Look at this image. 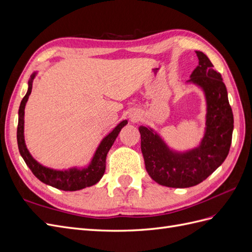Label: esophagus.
I'll use <instances>...</instances> for the list:
<instances>
[{"label": "esophagus", "instance_id": "1", "mask_svg": "<svg viewBox=\"0 0 252 252\" xmlns=\"http://www.w3.org/2000/svg\"><path fill=\"white\" fill-rule=\"evenodd\" d=\"M142 117V114L140 111H131L130 113H129V118H130V120L132 122H138Z\"/></svg>", "mask_w": 252, "mask_h": 252}]
</instances>
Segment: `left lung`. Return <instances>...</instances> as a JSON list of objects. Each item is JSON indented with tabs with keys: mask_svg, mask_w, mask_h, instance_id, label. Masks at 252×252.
I'll return each mask as SVG.
<instances>
[{
	"mask_svg": "<svg viewBox=\"0 0 252 252\" xmlns=\"http://www.w3.org/2000/svg\"><path fill=\"white\" fill-rule=\"evenodd\" d=\"M199 65L187 83L200 87L205 95V131L197 146L175 150L154 128L140 126L145 167L158 184L172 188L192 187L207 179L223 164L230 149L233 113L222 75L207 56L195 51Z\"/></svg>",
	"mask_w": 252,
	"mask_h": 252,
	"instance_id": "obj_1",
	"label": "left lung"
}]
</instances>
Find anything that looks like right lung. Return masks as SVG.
Wrapping results in <instances>:
<instances>
[{"instance_id": "add662e5", "label": "right lung", "mask_w": 252, "mask_h": 252, "mask_svg": "<svg viewBox=\"0 0 252 252\" xmlns=\"http://www.w3.org/2000/svg\"><path fill=\"white\" fill-rule=\"evenodd\" d=\"M37 71L32 72L28 81V89L25 96L23 97L19 108V123L17 131L18 147L21 157L24 159L29 169L32 171L35 177L44 184L55 187L57 189L64 190V191H77L83 188L95 185L100 182L105 173L106 168V157L108 151L116 141L121 129L128 124L127 120H123L114 127L112 130L103 138L98 144L94 154L91 158L88 165L84 167H70L67 169H53L50 167H46L39 163L32 156L27 149L24 135V116H25V106L32 90V83L36 77Z\"/></svg>"}]
</instances>
